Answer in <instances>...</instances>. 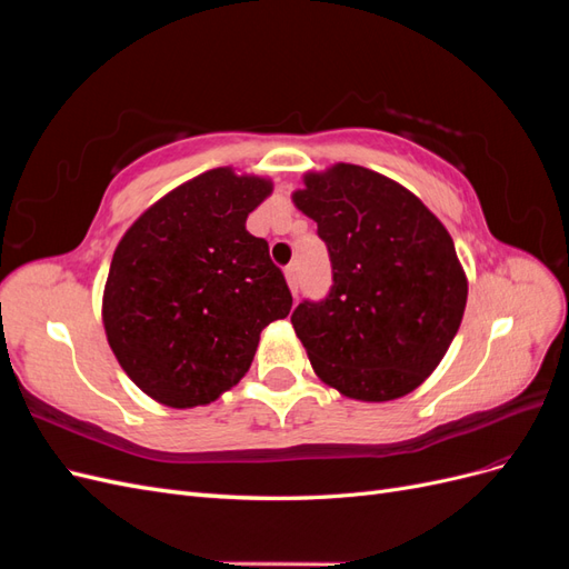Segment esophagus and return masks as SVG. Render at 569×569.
Here are the masks:
<instances>
[{"instance_id": "34e87169", "label": "esophagus", "mask_w": 569, "mask_h": 569, "mask_svg": "<svg viewBox=\"0 0 569 569\" xmlns=\"http://www.w3.org/2000/svg\"><path fill=\"white\" fill-rule=\"evenodd\" d=\"M284 278H287V284H289V289H291V295L297 297V291H299V272H297V266H287V268H284Z\"/></svg>"}]
</instances>
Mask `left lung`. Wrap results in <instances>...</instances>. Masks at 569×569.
Masks as SVG:
<instances>
[{"instance_id":"obj_1","label":"left lung","mask_w":569,"mask_h":569,"mask_svg":"<svg viewBox=\"0 0 569 569\" xmlns=\"http://www.w3.org/2000/svg\"><path fill=\"white\" fill-rule=\"evenodd\" d=\"M291 201L318 222L332 261L327 299L291 313L316 375L368 403L418 389L449 351L468 303L449 230L410 189L353 163L306 173Z\"/></svg>"}]
</instances>
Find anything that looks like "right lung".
<instances>
[{"mask_svg": "<svg viewBox=\"0 0 569 569\" xmlns=\"http://www.w3.org/2000/svg\"><path fill=\"white\" fill-rule=\"evenodd\" d=\"M272 180L232 166L170 189L120 237L101 297L107 341L130 380L168 408L209 406L247 370L291 295L247 230Z\"/></svg>", "mask_w": 569, "mask_h": 569, "instance_id": "obj_1", "label": "right lung"}]
</instances>
